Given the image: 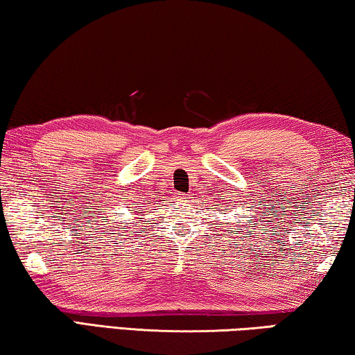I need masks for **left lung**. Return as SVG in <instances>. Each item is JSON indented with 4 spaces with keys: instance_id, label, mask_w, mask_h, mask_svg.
I'll return each instance as SVG.
<instances>
[{
    "instance_id": "obj_1",
    "label": "left lung",
    "mask_w": 355,
    "mask_h": 355,
    "mask_svg": "<svg viewBox=\"0 0 355 355\" xmlns=\"http://www.w3.org/2000/svg\"><path fill=\"white\" fill-rule=\"evenodd\" d=\"M232 203H233V201H232ZM220 208H222V206H220ZM223 208H225V209H227V206H223Z\"/></svg>"
}]
</instances>
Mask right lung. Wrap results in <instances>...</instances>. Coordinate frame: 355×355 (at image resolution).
<instances>
[{"label": "right lung", "instance_id": "obj_1", "mask_svg": "<svg viewBox=\"0 0 355 355\" xmlns=\"http://www.w3.org/2000/svg\"><path fill=\"white\" fill-rule=\"evenodd\" d=\"M116 206H117V205H116ZM112 211H116V208H114ZM103 212H105V214H107V212H106V209H105V211H103ZM114 214H117V212H114ZM103 220H105V222H106V220H109V216L106 217V219H103Z\"/></svg>", "mask_w": 355, "mask_h": 355}]
</instances>
